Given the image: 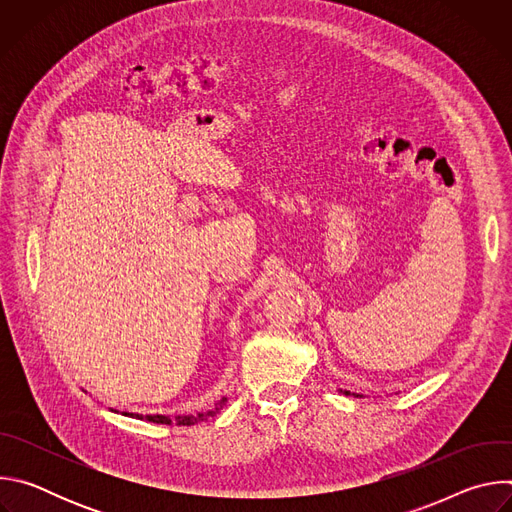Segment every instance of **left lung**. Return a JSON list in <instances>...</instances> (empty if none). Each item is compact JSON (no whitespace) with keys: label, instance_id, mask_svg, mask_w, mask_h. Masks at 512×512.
<instances>
[{"label":"left lung","instance_id":"8db88e82","mask_svg":"<svg viewBox=\"0 0 512 512\" xmlns=\"http://www.w3.org/2000/svg\"><path fill=\"white\" fill-rule=\"evenodd\" d=\"M340 393H344V395H354V397H364V395H358V393H350V391H346V389H338Z\"/></svg>","mask_w":512,"mask_h":512}]
</instances>
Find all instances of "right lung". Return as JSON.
<instances>
[{
  "instance_id": "obj_1",
  "label": "right lung",
  "mask_w": 512,
  "mask_h": 512,
  "mask_svg": "<svg viewBox=\"0 0 512 512\" xmlns=\"http://www.w3.org/2000/svg\"><path fill=\"white\" fill-rule=\"evenodd\" d=\"M225 403H227V397H223L221 401H216L214 407H210V409H202V411L186 413V415H176V417H170V415H166V413H148V415H141V413H129V411H123V415L135 417V419H148V421H152V423H164V425H170L172 421H176V425H194V423L204 421L206 417H210V415L221 411V409L225 407ZM111 411L119 413L117 409H111Z\"/></svg>"
}]
</instances>
